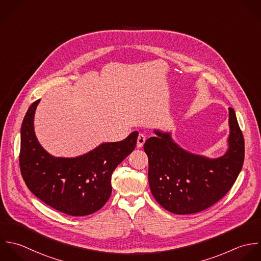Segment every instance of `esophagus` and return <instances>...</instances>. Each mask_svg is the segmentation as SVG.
I'll return each mask as SVG.
<instances>
[{
    "mask_svg": "<svg viewBox=\"0 0 261 261\" xmlns=\"http://www.w3.org/2000/svg\"><path fill=\"white\" fill-rule=\"evenodd\" d=\"M145 140H146V138H145L144 134H141V133H140V134L138 135V137H137V148H141V147L143 146Z\"/></svg>",
    "mask_w": 261,
    "mask_h": 261,
    "instance_id": "obj_1",
    "label": "esophagus"
}]
</instances>
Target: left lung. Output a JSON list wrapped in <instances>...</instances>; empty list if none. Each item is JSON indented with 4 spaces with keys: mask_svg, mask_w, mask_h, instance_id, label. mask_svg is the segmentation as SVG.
<instances>
[{
    "mask_svg": "<svg viewBox=\"0 0 261 261\" xmlns=\"http://www.w3.org/2000/svg\"><path fill=\"white\" fill-rule=\"evenodd\" d=\"M228 149L211 159L177 144L171 132L154 129L144 143L148 156V182L155 200L168 212L191 215L202 212L232 188L244 163V138L235 111L229 108Z\"/></svg>",
    "mask_w": 261,
    "mask_h": 261,
    "instance_id": "8db88e82",
    "label": "left lung"
}]
</instances>
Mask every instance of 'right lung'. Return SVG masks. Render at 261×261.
<instances>
[{
	"instance_id": "1",
	"label": "right lung",
	"mask_w": 261,
	"mask_h": 261,
	"mask_svg": "<svg viewBox=\"0 0 261 261\" xmlns=\"http://www.w3.org/2000/svg\"><path fill=\"white\" fill-rule=\"evenodd\" d=\"M39 99L26 112L21 126L20 170L29 190L48 206L72 217L100 210L112 194L115 169L136 146L138 132L118 142H103L75 158H56L38 142L34 114Z\"/></svg>"
}]
</instances>
